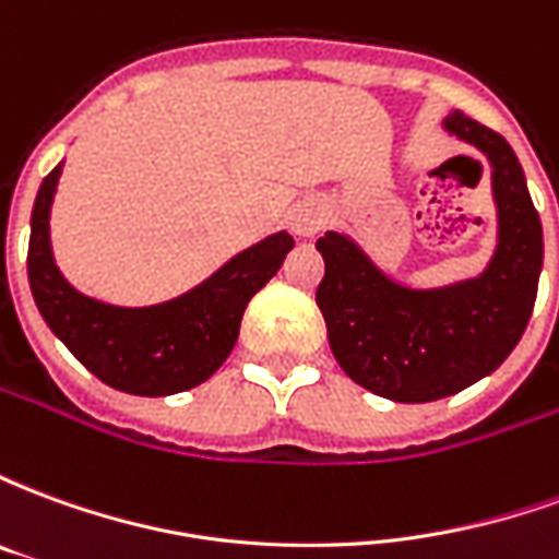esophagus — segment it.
Here are the masks:
<instances>
[{"label": "esophagus", "mask_w": 559, "mask_h": 559, "mask_svg": "<svg viewBox=\"0 0 559 559\" xmlns=\"http://www.w3.org/2000/svg\"><path fill=\"white\" fill-rule=\"evenodd\" d=\"M326 215L329 212L323 200H317V197H305V200H299V203L290 209L287 221H290V230L296 233V236H314V233L323 230Z\"/></svg>", "instance_id": "esophagus-1"}]
</instances>
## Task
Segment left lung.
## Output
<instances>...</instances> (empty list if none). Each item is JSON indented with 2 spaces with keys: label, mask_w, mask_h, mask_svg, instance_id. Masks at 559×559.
<instances>
[{
  "label": "left lung",
  "mask_w": 559,
  "mask_h": 559,
  "mask_svg": "<svg viewBox=\"0 0 559 559\" xmlns=\"http://www.w3.org/2000/svg\"><path fill=\"white\" fill-rule=\"evenodd\" d=\"M445 131L491 160L497 251L479 278L411 290L386 278L341 233L317 239L326 275L317 287L329 347L353 383L401 404L455 395L500 368L527 329L542 272V221L515 152L461 110Z\"/></svg>",
  "instance_id": "8db88e82"
}]
</instances>
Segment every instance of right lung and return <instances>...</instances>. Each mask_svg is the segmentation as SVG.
Wrapping results in <instances>:
<instances>
[{"instance_id": "right-lung-1", "label": "right lung", "mask_w": 559, "mask_h": 559, "mask_svg": "<svg viewBox=\"0 0 559 559\" xmlns=\"http://www.w3.org/2000/svg\"><path fill=\"white\" fill-rule=\"evenodd\" d=\"M59 173L62 164L38 188L26 257L32 296L47 326L92 374L119 392L158 399L200 386L230 356L245 308L278 272L293 236H269L173 302L152 308L95 302L74 290L53 263L50 203Z\"/></svg>"}]
</instances>
